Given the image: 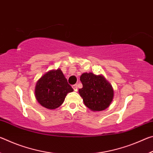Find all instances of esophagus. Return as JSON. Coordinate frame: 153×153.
I'll return each instance as SVG.
<instances>
[{
    "instance_id": "obj_1",
    "label": "esophagus",
    "mask_w": 153,
    "mask_h": 153,
    "mask_svg": "<svg viewBox=\"0 0 153 153\" xmlns=\"http://www.w3.org/2000/svg\"><path fill=\"white\" fill-rule=\"evenodd\" d=\"M72 88H73L75 91H77V84H74V85H73V86H72Z\"/></svg>"
}]
</instances>
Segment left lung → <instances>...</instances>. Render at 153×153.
Masks as SVG:
<instances>
[{
  "mask_svg": "<svg viewBox=\"0 0 153 153\" xmlns=\"http://www.w3.org/2000/svg\"><path fill=\"white\" fill-rule=\"evenodd\" d=\"M83 87L79 93L85 105L93 111H103L112 102L114 91L111 84L102 75L84 73L80 76Z\"/></svg>",
  "mask_w": 153,
  "mask_h": 153,
  "instance_id": "left-lung-1",
  "label": "left lung"
}]
</instances>
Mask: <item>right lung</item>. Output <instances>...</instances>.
I'll list each match as a JSON object with an SVG mask.
<instances>
[{
    "mask_svg": "<svg viewBox=\"0 0 153 153\" xmlns=\"http://www.w3.org/2000/svg\"><path fill=\"white\" fill-rule=\"evenodd\" d=\"M73 91L61 69H53L38 80L35 97L42 107L55 109L63 104L67 93Z\"/></svg>",
    "mask_w": 153,
    "mask_h": 153,
    "instance_id": "1",
    "label": "right lung"
}]
</instances>
